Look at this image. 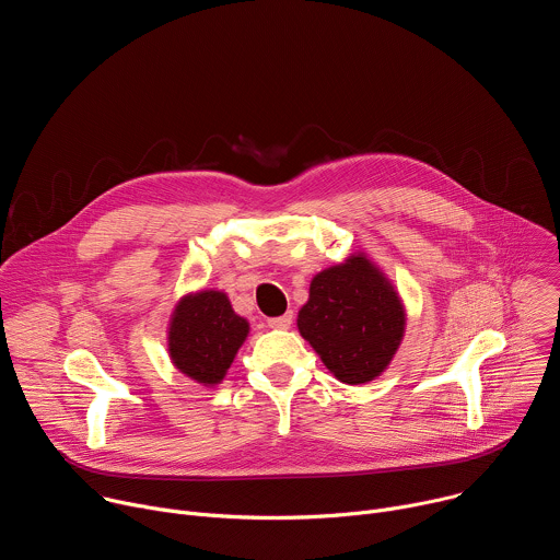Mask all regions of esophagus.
Instances as JSON below:
<instances>
[{
  "label": "esophagus",
  "mask_w": 560,
  "mask_h": 560,
  "mask_svg": "<svg viewBox=\"0 0 560 560\" xmlns=\"http://www.w3.org/2000/svg\"><path fill=\"white\" fill-rule=\"evenodd\" d=\"M292 318H294L292 312H285L281 316H270L268 318V326L275 328V330H288L292 326Z\"/></svg>",
  "instance_id": "34e87169"
}]
</instances>
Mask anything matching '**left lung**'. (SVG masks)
I'll return each mask as SVG.
<instances>
[{"label":"left lung","instance_id":"8db88e82","mask_svg":"<svg viewBox=\"0 0 560 560\" xmlns=\"http://www.w3.org/2000/svg\"><path fill=\"white\" fill-rule=\"evenodd\" d=\"M296 326L339 381L359 385L392 361L406 314L385 277L357 255L312 279Z\"/></svg>","mask_w":560,"mask_h":560}]
</instances>
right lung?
Segmentation results:
<instances>
[{
  "label": "right lung",
  "instance_id": "1",
  "mask_svg": "<svg viewBox=\"0 0 560 560\" xmlns=\"http://www.w3.org/2000/svg\"><path fill=\"white\" fill-rule=\"evenodd\" d=\"M248 337V322L234 314L228 296L206 290L186 296L171 324V357L190 378L212 385L225 376Z\"/></svg>",
  "mask_w": 560,
  "mask_h": 560
}]
</instances>
